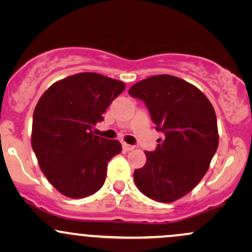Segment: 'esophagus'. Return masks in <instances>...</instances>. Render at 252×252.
<instances>
[{
  "instance_id": "1",
  "label": "esophagus",
  "mask_w": 252,
  "mask_h": 252,
  "mask_svg": "<svg viewBox=\"0 0 252 252\" xmlns=\"http://www.w3.org/2000/svg\"><path fill=\"white\" fill-rule=\"evenodd\" d=\"M123 149L126 150V152H130V150L135 149L134 146H130V144H126V143H123Z\"/></svg>"
}]
</instances>
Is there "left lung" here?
I'll list each match as a JSON object with an SVG mask.
<instances>
[{"instance_id":"left-lung-1","label":"left lung","mask_w":252,"mask_h":252,"mask_svg":"<svg viewBox=\"0 0 252 252\" xmlns=\"http://www.w3.org/2000/svg\"><path fill=\"white\" fill-rule=\"evenodd\" d=\"M131 97L146 103L163 138L134 172L137 189L153 200L173 202L189 193L206 174L219 143L212 104L192 84L158 74L134 84Z\"/></svg>"}]
</instances>
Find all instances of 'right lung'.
<instances>
[{
    "label": "right lung",
    "mask_w": 252,
    "mask_h": 252,
    "mask_svg": "<svg viewBox=\"0 0 252 252\" xmlns=\"http://www.w3.org/2000/svg\"><path fill=\"white\" fill-rule=\"evenodd\" d=\"M124 89L120 80L82 72L52 84L40 97L32 148L41 172L65 196L80 199L100 189L108 162L122 152L117 140L96 136L92 129Z\"/></svg>",
    "instance_id": "add662e5"
}]
</instances>
